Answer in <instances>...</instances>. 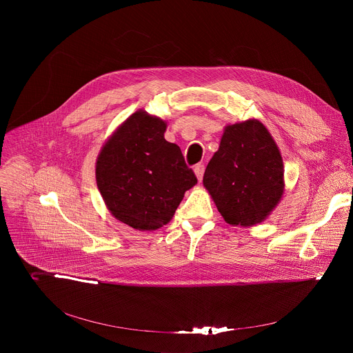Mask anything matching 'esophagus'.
<instances>
[{"instance_id":"34e87169","label":"esophagus","mask_w":353,"mask_h":353,"mask_svg":"<svg viewBox=\"0 0 353 353\" xmlns=\"http://www.w3.org/2000/svg\"><path fill=\"white\" fill-rule=\"evenodd\" d=\"M204 172H205V166H204V163H198V165H195V168H194V173H195V176H196V179H198V180H203Z\"/></svg>"}]
</instances>
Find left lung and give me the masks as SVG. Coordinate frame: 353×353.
Segmentation results:
<instances>
[{
  "label": "left lung",
  "instance_id": "8db88e82",
  "mask_svg": "<svg viewBox=\"0 0 353 353\" xmlns=\"http://www.w3.org/2000/svg\"><path fill=\"white\" fill-rule=\"evenodd\" d=\"M203 181L229 225L263 222L283 192L282 157L263 123L228 125Z\"/></svg>",
  "mask_w": 353,
  "mask_h": 353
}]
</instances>
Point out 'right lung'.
<instances>
[{"label":"right lung","mask_w":353,"mask_h":353,"mask_svg":"<svg viewBox=\"0 0 353 353\" xmlns=\"http://www.w3.org/2000/svg\"><path fill=\"white\" fill-rule=\"evenodd\" d=\"M166 123L139 110L109 138L96 162V181L114 218L138 230L166 225L184 192L196 184Z\"/></svg>","instance_id":"obj_1"}]
</instances>
